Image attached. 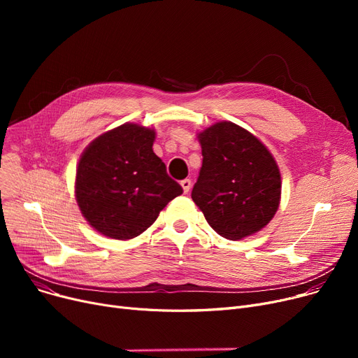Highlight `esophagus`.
I'll use <instances>...</instances> for the list:
<instances>
[{"instance_id":"obj_1","label":"esophagus","mask_w":358,"mask_h":358,"mask_svg":"<svg viewBox=\"0 0 358 358\" xmlns=\"http://www.w3.org/2000/svg\"><path fill=\"white\" fill-rule=\"evenodd\" d=\"M181 187H182V190H184V193L187 194L190 192V189H192V180H189V178H185V180H182L181 181Z\"/></svg>"}]
</instances>
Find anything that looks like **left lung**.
<instances>
[{"mask_svg": "<svg viewBox=\"0 0 358 358\" xmlns=\"http://www.w3.org/2000/svg\"><path fill=\"white\" fill-rule=\"evenodd\" d=\"M203 164L192 199L210 227L238 241L274 217L281 193L278 166L250 131L219 122L199 135Z\"/></svg>", "mask_w": 358, "mask_h": 358, "instance_id": "left-lung-1", "label": "left lung"}]
</instances>
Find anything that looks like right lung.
Instances as JSON below:
<instances>
[{
  "label": "right lung",
  "instance_id": "1",
  "mask_svg": "<svg viewBox=\"0 0 358 358\" xmlns=\"http://www.w3.org/2000/svg\"><path fill=\"white\" fill-rule=\"evenodd\" d=\"M154 139V130L127 123L97 138L83 154L75 194L84 217L100 234L135 238L182 194L155 155Z\"/></svg>",
  "mask_w": 358,
  "mask_h": 358
}]
</instances>
